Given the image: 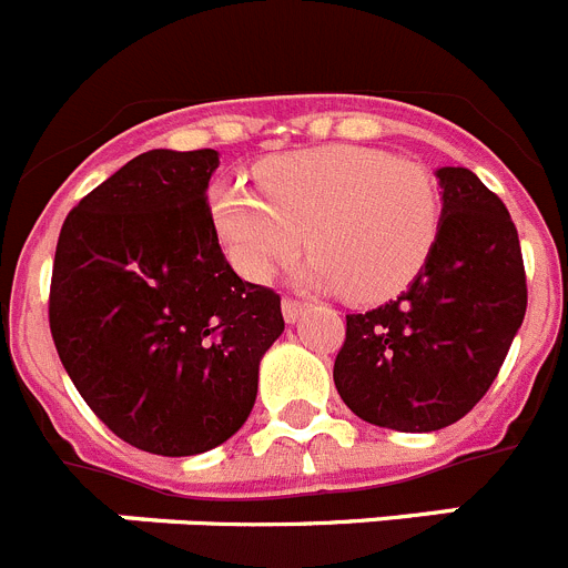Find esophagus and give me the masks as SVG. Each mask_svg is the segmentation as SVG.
<instances>
[{
  "label": "esophagus",
  "instance_id": "esophagus-1",
  "mask_svg": "<svg viewBox=\"0 0 568 568\" xmlns=\"http://www.w3.org/2000/svg\"><path fill=\"white\" fill-rule=\"evenodd\" d=\"M281 310H284V318L290 321V324H295V321L304 315V310H307V301H298V298H284L281 301Z\"/></svg>",
  "mask_w": 568,
  "mask_h": 568
}]
</instances>
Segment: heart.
Listing matches in <instances>:
<instances>
[{
  "label": "heart",
  "instance_id": "1",
  "mask_svg": "<svg viewBox=\"0 0 568 568\" xmlns=\"http://www.w3.org/2000/svg\"><path fill=\"white\" fill-rule=\"evenodd\" d=\"M258 187L222 182L210 195L230 258L253 281L293 258L307 233L304 275L369 304L409 287L438 241V184L384 150L329 144L278 155L258 170Z\"/></svg>",
  "mask_w": 568,
  "mask_h": 568
}]
</instances>
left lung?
Here are the masks:
<instances>
[{"label": "left lung", "mask_w": 568, "mask_h": 568, "mask_svg": "<svg viewBox=\"0 0 568 568\" xmlns=\"http://www.w3.org/2000/svg\"><path fill=\"white\" fill-rule=\"evenodd\" d=\"M440 230L406 293L346 315L335 389L366 424L435 433L498 378L526 315V273L509 210L466 168L435 170Z\"/></svg>", "instance_id": "obj_1"}]
</instances>
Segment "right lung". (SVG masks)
<instances>
[{
	"instance_id": "right-lung-1",
	"label": "right lung",
	"mask_w": 568,
	"mask_h": 568,
	"mask_svg": "<svg viewBox=\"0 0 568 568\" xmlns=\"http://www.w3.org/2000/svg\"><path fill=\"white\" fill-rule=\"evenodd\" d=\"M215 150H150L62 224L50 335L97 418L135 449L184 458L241 429L281 298L241 281L207 204Z\"/></svg>"
}]
</instances>
